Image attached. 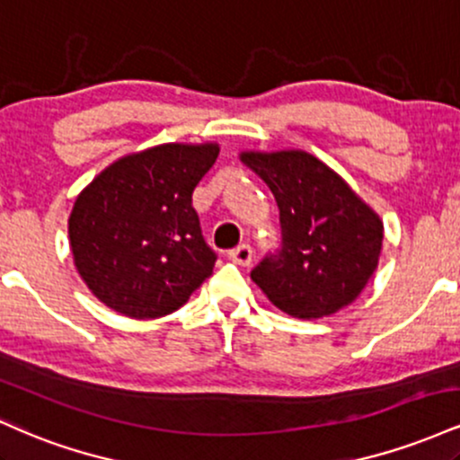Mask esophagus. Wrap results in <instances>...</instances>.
Masks as SVG:
<instances>
[{
  "label": "esophagus",
  "instance_id": "esophagus-1",
  "mask_svg": "<svg viewBox=\"0 0 460 460\" xmlns=\"http://www.w3.org/2000/svg\"><path fill=\"white\" fill-rule=\"evenodd\" d=\"M229 260L240 263V266H251L252 261V248L248 244H242L234 248V251H229Z\"/></svg>",
  "mask_w": 460,
  "mask_h": 460
}]
</instances>
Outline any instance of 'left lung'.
Masks as SVG:
<instances>
[{"mask_svg": "<svg viewBox=\"0 0 460 460\" xmlns=\"http://www.w3.org/2000/svg\"><path fill=\"white\" fill-rule=\"evenodd\" d=\"M272 190L283 246L251 279L292 318H329L355 303L383 251V220L324 162L300 149L242 151Z\"/></svg>", "mask_w": 460, "mask_h": 460, "instance_id": "left-lung-1", "label": "left lung"}]
</instances>
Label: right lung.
Returning <instances> with one entry per match:
<instances>
[{"mask_svg": "<svg viewBox=\"0 0 460 460\" xmlns=\"http://www.w3.org/2000/svg\"><path fill=\"white\" fill-rule=\"evenodd\" d=\"M216 142H166L128 153L77 194L68 216L73 261L105 307L134 320L172 314L212 277L192 192Z\"/></svg>", "mask_w": 460, "mask_h": 460, "instance_id": "1", "label": "right lung"}]
</instances>
